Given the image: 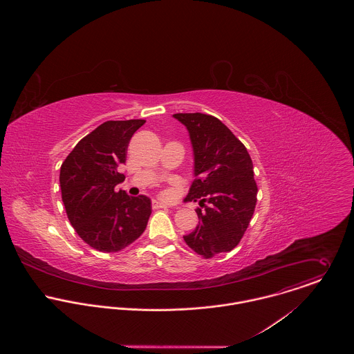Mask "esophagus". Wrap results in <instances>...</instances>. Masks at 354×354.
<instances>
[{
  "label": "esophagus",
  "instance_id": "esophagus-1",
  "mask_svg": "<svg viewBox=\"0 0 354 354\" xmlns=\"http://www.w3.org/2000/svg\"><path fill=\"white\" fill-rule=\"evenodd\" d=\"M152 208H153V209H158V208H167V204L158 202V201H153V202H152Z\"/></svg>",
  "mask_w": 354,
  "mask_h": 354
}]
</instances>
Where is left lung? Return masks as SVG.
Masks as SVG:
<instances>
[{"label": "left lung", "instance_id": "1", "mask_svg": "<svg viewBox=\"0 0 354 354\" xmlns=\"http://www.w3.org/2000/svg\"><path fill=\"white\" fill-rule=\"evenodd\" d=\"M191 136L195 180L185 201L199 202V225L184 236L204 259L229 252L241 241L257 202L253 163L245 146L216 117L203 113L173 114Z\"/></svg>", "mask_w": 354, "mask_h": 354}]
</instances>
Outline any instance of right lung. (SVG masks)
<instances>
[{
  "mask_svg": "<svg viewBox=\"0 0 354 354\" xmlns=\"http://www.w3.org/2000/svg\"><path fill=\"white\" fill-rule=\"evenodd\" d=\"M145 120L106 121L84 136L61 165V196L68 219L79 237L101 252H118L136 241L147 227L151 202L132 198L115 185L127 160L133 133Z\"/></svg>",
  "mask_w": 354,
  "mask_h": 354,
  "instance_id": "obj_1",
  "label": "right lung"
}]
</instances>
